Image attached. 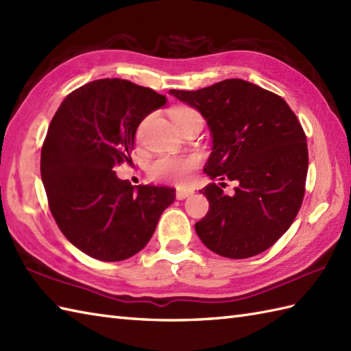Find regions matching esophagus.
Segmentation results:
<instances>
[{
    "mask_svg": "<svg viewBox=\"0 0 351 351\" xmlns=\"http://www.w3.org/2000/svg\"><path fill=\"white\" fill-rule=\"evenodd\" d=\"M194 193V190L191 189H185V186H181V189L176 190V199L178 200H184L189 197V195H191Z\"/></svg>",
    "mask_w": 351,
    "mask_h": 351,
    "instance_id": "34e87169",
    "label": "esophagus"
}]
</instances>
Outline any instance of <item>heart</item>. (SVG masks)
Segmentation results:
<instances>
[{
  "label": "heart",
  "instance_id": "obj_1",
  "mask_svg": "<svg viewBox=\"0 0 351 351\" xmlns=\"http://www.w3.org/2000/svg\"><path fill=\"white\" fill-rule=\"evenodd\" d=\"M194 115L199 113L190 108H176L172 112V119L178 124ZM197 166L199 160L194 156H160L149 162L148 175L154 181L184 184Z\"/></svg>",
  "mask_w": 351,
  "mask_h": 351
}]
</instances>
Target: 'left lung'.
<instances>
[{"label": "left lung", "instance_id": "1", "mask_svg": "<svg viewBox=\"0 0 351 351\" xmlns=\"http://www.w3.org/2000/svg\"><path fill=\"white\" fill-rule=\"evenodd\" d=\"M197 109L213 136L205 173L236 182H210L200 193L209 210L195 233L218 256L248 258L271 248L289 230L305 194L306 136L280 95L242 79L197 91L170 89Z\"/></svg>", "mask_w": 351, "mask_h": 351}]
</instances>
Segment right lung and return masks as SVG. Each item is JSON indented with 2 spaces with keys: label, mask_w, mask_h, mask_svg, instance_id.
<instances>
[{
  "label": "right lung",
  "mask_w": 351,
  "mask_h": 351,
  "mask_svg": "<svg viewBox=\"0 0 351 351\" xmlns=\"http://www.w3.org/2000/svg\"><path fill=\"white\" fill-rule=\"evenodd\" d=\"M166 97L124 79H100L65 97L49 125L40 172L60 230L89 257L119 262L137 254L175 202L170 186L122 181L134 136Z\"/></svg>",
  "instance_id": "right-lung-1"
}]
</instances>
